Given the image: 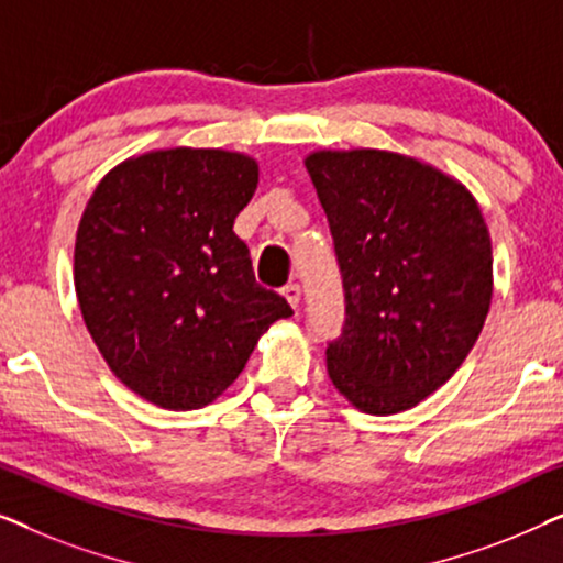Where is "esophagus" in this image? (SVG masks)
<instances>
[{
    "mask_svg": "<svg viewBox=\"0 0 563 563\" xmlns=\"http://www.w3.org/2000/svg\"><path fill=\"white\" fill-rule=\"evenodd\" d=\"M282 295H284V299H287V302L297 310L299 299H302V287H299L297 282H291V284H287V287L282 289Z\"/></svg>",
    "mask_w": 563,
    "mask_h": 563,
    "instance_id": "obj_1",
    "label": "esophagus"
}]
</instances>
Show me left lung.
<instances>
[{"label":"left lung","mask_w":563,"mask_h":563,"mask_svg":"<svg viewBox=\"0 0 563 563\" xmlns=\"http://www.w3.org/2000/svg\"><path fill=\"white\" fill-rule=\"evenodd\" d=\"M305 166L345 291L330 382L361 412L410 410L456 374L487 320V222L464 184L402 153L314 151Z\"/></svg>","instance_id":"8db88e82"}]
</instances>
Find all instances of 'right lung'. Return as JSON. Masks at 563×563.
Segmentation results:
<instances>
[{
  "label": "right lung",
  "mask_w": 563,
  "mask_h": 563,
  "mask_svg": "<svg viewBox=\"0 0 563 563\" xmlns=\"http://www.w3.org/2000/svg\"><path fill=\"white\" fill-rule=\"evenodd\" d=\"M258 164L220 148L122 161L76 230L74 287L112 374L164 410H197L243 372L287 299L256 284L233 233Z\"/></svg>",
  "instance_id": "add662e5"
}]
</instances>
